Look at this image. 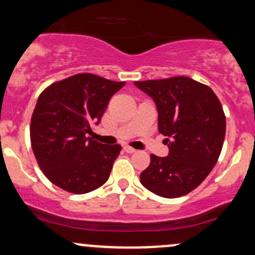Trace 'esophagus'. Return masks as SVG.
Returning a JSON list of instances; mask_svg holds the SVG:
<instances>
[{"label":"esophagus","instance_id":"34e87169","mask_svg":"<svg viewBox=\"0 0 255 255\" xmlns=\"http://www.w3.org/2000/svg\"><path fill=\"white\" fill-rule=\"evenodd\" d=\"M124 150L127 153H128V154H131V153H135L136 152V149L132 148V147H130V146H125L124 147Z\"/></svg>","mask_w":255,"mask_h":255}]
</instances>
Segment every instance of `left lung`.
Here are the masks:
<instances>
[{
    "mask_svg": "<svg viewBox=\"0 0 255 255\" xmlns=\"http://www.w3.org/2000/svg\"><path fill=\"white\" fill-rule=\"evenodd\" d=\"M154 101L158 131L165 136L168 157L150 155L139 175L147 190L164 198L190 193L204 181L219 159L226 118L212 89L187 76L135 81Z\"/></svg>",
    "mask_w": 255,
    "mask_h": 255,
    "instance_id": "1",
    "label": "left lung"
}]
</instances>
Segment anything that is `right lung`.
Masks as SVG:
<instances>
[{"label": "right lung", "instance_id": "1", "mask_svg": "<svg viewBox=\"0 0 255 255\" xmlns=\"http://www.w3.org/2000/svg\"><path fill=\"white\" fill-rule=\"evenodd\" d=\"M125 83L94 74H76L48 86L31 117L30 138L35 158L48 180L75 194L91 192L108 180L120 144L95 141L112 96Z\"/></svg>", "mask_w": 255, "mask_h": 255}]
</instances>
